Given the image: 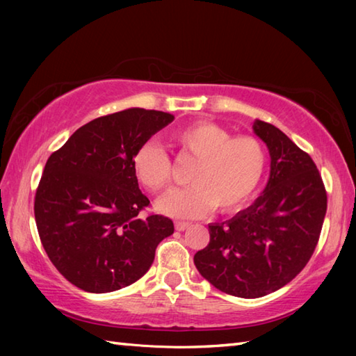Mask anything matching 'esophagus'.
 <instances>
[{
	"label": "esophagus",
	"instance_id": "obj_1",
	"mask_svg": "<svg viewBox=\"0 0 356 356\" xmlns=\"http://www.w3.org/2000/svg\"><path fill=\"white\" fill-rule=\"evenodd\" d=\"M174 226H176L177 231H185L188 226H190V223H188V222H176V223H174Z\"/></svg>",
	"mask_w": 356,
	"mask_h": 356
}]
</instances>
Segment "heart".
<instances>
[{"label": "heart", "mask_w": 356, "mask_h": 356, "mask_svg": "<svg viewBox=\"0 0 356 356\" xmlns=\"http://www.w3.org/2000/svg\"><path fill=\"white\" fill-rule=\"evenodd\" d=\"M182 154L193 157L191 186L171 191L157 209L172 217H200L216 207L222 213L237 211L260 186L268 166L263 142L254 136H232L222 125L200 120L171 134ZM134 177L149 193H161L172 182L171 159L154 142L140 145L131 159Z\"/></svg>", "instance_id": "heart-1"}]
</instances>
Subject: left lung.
<instances>
[{
  "mask_svg": "<svg viewBox=\"0 0 356 356\" xmlns=\"http://www.w3.org/2000/svg\"><path fill=\"white\" fill-rule=\"evenodd\" d=\"M254 133L270 154L268 185L231 220L211 223L209 243L194 255L218 291L259 298L297 277L318 243L327 195L316 165L277 127L257 119Z\"/></svg>",
  "mask_w": 356,
  "mask_h": 356,
  "instance_id": "left-lung-1",
  "label": "left lung"
}]
</instances>
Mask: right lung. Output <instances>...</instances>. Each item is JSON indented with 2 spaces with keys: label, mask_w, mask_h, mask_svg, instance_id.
<instances>
[{
  "label": "right lung",
  "mask_w": 356,
  "mask_h": 356,
  "mask_svg": "<svg viewBox=\"0 0 356 356\" xmlns=\"http://www.w3.org/2000/svg\"><path fill=\"white\" fill-rule=\"evenodd\" d=\"M170 113L128 108L93 119L51 153L35 195L41 243L55 268L79 289L105 293L145 275L171 218L140 211L131 159L171 124Z\"/></svg>",
  "instance_id": "obj_1"
}]
</instances>
